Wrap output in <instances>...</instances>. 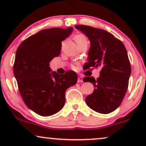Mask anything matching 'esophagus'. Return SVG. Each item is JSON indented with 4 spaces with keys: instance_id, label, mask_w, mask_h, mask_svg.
I'll return each mask as SVG.
<instances>
[{
    "instance_id": "obj_1",
    "label": "esophagus",
    "mask_w": 146,
    "mask_h": 146,
    "mask_svg": "<svg viewBox=\"0 0 146 146\" xmlns=\"http://www.w3.org/2000/svg\"><path fill=\"white\" fill-rule=\"evenodd\" d=\"M83 82V77L81 76H79L78 77V82Z\"/></svg>"
}]
</instances>
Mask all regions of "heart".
Returning a JSON list of instances; mask_svg holds the SVG:
<instances>
[{
	"label": "heart",
	"instance_id": "1",
	"mask_svg": "<svg viewBox=\"0 0 146 146\" xmlns=\"http://www.w3.org/2000/svg\"><path fill=\"white\" fill-rule=\"evenodd\" d=\"M74 40L76 42L78 45H80L84 42H88L86 37L82 35V34H78V35H76L74 36Z\"/></svg>",
	"mask_w": 146,
	"mask_h": 146
}]
</instances>
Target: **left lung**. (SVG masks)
I'll use <instances>...</instances> for the list:
<instances>
[{
  "label": "left lung",
  "instance_id": "1",
  "mask_svg": "<svg viewBox=\"0 0 146 146\" xmlns=\"http://www.w3.org/2000/svg\"><path fill=\"white\" fill-rule=\"evenodd\" d=\"M90 41L88 62L85 69L101 68L97 80L86 76L83 81L92 83L94 90L86 98V103L92 110L106 114L121 104L128 87L131 66L123 44L111 33L89 26L76 25Z\"/></svg>",
  "mask_w": 146,
  "mask_h": 146
}]
</instances>
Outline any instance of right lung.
I'll list each match as a JSON object with an SVG mask.
<instances>
[{"label":"right lung","instance_id":"1","mask_svg":"<svg viewBox=\"0 0 146 146\" xmlns=\"http://www.w3.org/2000/svg\"><path fill=\"white\" fill-rule=\"evenodd\" d=\"M72 27L44 29L25 40L17 48L14 75L27 106L42 116H50L65 104L66 90L77 82L74 71L64 74L50 72V62L58 56L62 41L72 33Z\"/></svg>","mask_w":146,"mask_h":146}]
</instances>
